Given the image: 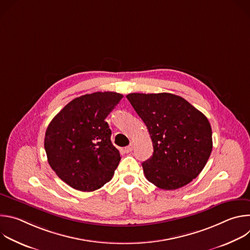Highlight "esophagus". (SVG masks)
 Returning a JSON list of instances; mask_svg holds the SVG:
<instances>
[{
  "instance_id": "34e87169",
  "label": "esophagus",
  "mask_w": 250,
  "mask_h": 250,
  "mask_svg": "<svg viewBox=\"0 0 250 250\" xmlns=\"http://www.w3.org/2000/svg\"><path fill=\"white\" fill-rule=\"evenodd\" d=\"M133 147H134V145L132 144V142H130L129 146H126V147L125 148V151L126 153H128V152H131V151H132V149H133Z\"/></svg>"
}]
</instances>
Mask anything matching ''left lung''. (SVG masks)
I'll return each mask as SVG.
<instances>
[{"mask_svg": "<svg viewBox=\"0 0 250 250\" xmlns=\"http://www.w3.org/2000/svg\"><path fill=\"white\" fill-rule=\"evenodd\" d=\"M150 134L153 154L142 163L146 179L176 190L201 173L212 148L207 117L180 96L169 93L126 96Z\"/></svg>", "mask_w": 250, "mask_h": 250, "instance_id": "obj_1", "label": "left lung"}]
</instances>
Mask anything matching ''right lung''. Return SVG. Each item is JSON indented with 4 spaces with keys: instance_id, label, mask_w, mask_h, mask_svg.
I'll list each match as a JSON object with an SVG mask.
<instances>
[{
    "instance_id": "right-lung-1",
    "label": "right lung",
    "mask_w": 250,
    "mask_h": 250,
    "mask_svg": "<svg viewBox=\"0 0 250 250\" xmlns=\"http://www.w3.org/2000/svg\"><path fill=\"white\" fill-rule=\"evenodd\" d=\"M124 96L96 92L68 103L47 126L44 148L52 170L76 190L92 192L109 182L121 156L104 120Z\"/></svg>"
}]
</instances>
